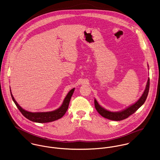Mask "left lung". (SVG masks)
Listing matches in <instances>:
<instances>
[{"mask_svg":"<svg viewBox=\"0 0 160 160\" xmlns=\"http://www.w3.org/2000/svg\"><path fill=\"white\" fill-rule=\"evenodd\" d=\"M150 88V78L148 79V82L147 83V86L145 90L143 93V95L140 97V98L133 105L129 106L126 109L121 111V112H111L104 108H102L99 104L98 103L96 99H95V106L96 111L98 113L102 116V117L108 119L112 121H122L128 118L130 115L133 114L140 106H142L145 102L149 92Z\"/></svg>","mask_w":160,"mask_h":160,"instance_id":"8db88e82","label":"left lung"}]
</instances>
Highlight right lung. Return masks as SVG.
Masks as SVG:
<instances>
[{
	"mask_svg": "<svg viewBox=\"0 0 160 160\" xmlns=\"http://www.w3.org/2000/svg\"><path fill=\"white\" fill-rule=\"evenodd\" d=\"M75 88L72 89L67 95L65 98L64 102L62 104V106L58 109L50 111V112H31L27 111L22 109L18 104L17 102V101L15 100L13 96L11 93L12 98L15 102V105L19 109V111L21 112V113L28 119L30 121H32V122H38V123H46V122H52L56 120H58L60 118H61L64 114H65L68 108V104L71 99V97L72 96ZM11 91V90H10Z\"/></svg>",
	"mask_w": 160,
	"mask_h": 160,
	"instance_id": "obj_1",
	"label": "right lung"
}]
</instances>
